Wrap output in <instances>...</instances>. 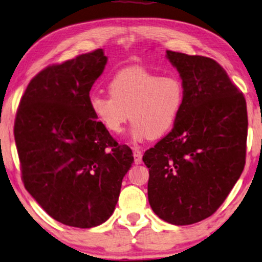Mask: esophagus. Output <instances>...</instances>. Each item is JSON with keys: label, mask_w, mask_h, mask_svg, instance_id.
<instances>
[{"label": "esophagus", "mask_w": 262, "mask_h": 262, "mask_svg": "<svg viewBox=\"0 0 262 262\" xmlns=\"http://www.w3.org/2000/svg\"><path fill=\"white\" fill-rule=\"evenodd\" d=\"M134 157H135L136 164H140V163H142V157H143L142 151L138 149H134Z\"/></svg>", "instance_id": "esophagus-1"}]
</instances>
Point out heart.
Here are the masks:
<instances>
[{
	"mask_svg": "<svg viewBox=\"0 0 262 262\" xmlns=\"http://www.w3.org/2000/svg\"><path fill=\"white\" fill-rule=\"evenodd\" d=\"M108 93H94L90 108L94 118L113 135L123 131L128 117L135 142L159 138L171 130L184 101V87L175 75H159L140 66L113 75Z\"/></svg>",
	"mask_w": 262,
	"mask_h": 262,
	"instance_id": "heart-1",
	"label": "heart"
}]
</instances>
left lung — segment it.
Segmentation results:
<instances>
[{
    "mask_svg": "<svg viewBox=\"0 0 262 262\" xmlns=\"http://www.w3.org/2000/svg\"><path fill=\"white\" fill-rule=\"evenodd\" d=\"M166 58L182 78L183 106L172 130L145 151L143 162L155 214L185 226L213 215L244 171L247 105L215 60L172 51Z\"/></svg>",
    "mask_w": 262,
    "mask_h": 262,
    "instance_id": "1",
    "label": "left lung"
}]
</instances>
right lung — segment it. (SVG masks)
<instances>
[{"label": "right lung", "mask_w": 262, "mask_h": 262, "mask_svg": "<svg viewBox=\"0 0 262 262\" xmlns=\"http://www.w3.org/2000/svg\"><path fill=\"white\" fill-rule=\"evenodd\" d=\"M106 62L96 49L46 67L28 84L14 124L25 188L51 217L78 228L112 215L134 163L130 147L90 108V91Z\"/></svg>", "instance_id": "add662e5"}]
</instances>
